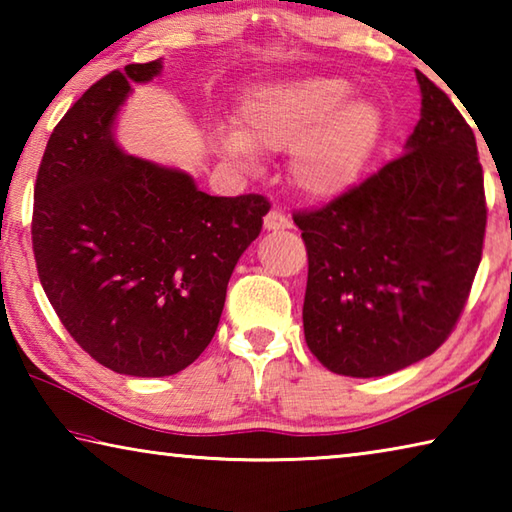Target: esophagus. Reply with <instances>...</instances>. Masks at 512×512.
I'll return each mask as SVG.
<instances>
[{"mask_svg": "<svg viewBox=\"0 0 512 512\" xmlns=\"http://www.w3.org/2000/svg\"><path fill=\"white\" fill-rule=\"evenodd\" d=\"M264 228L268 232H280V230H291L293 228V221L289 219L287 214L280 212V210H271L264 216Z\"/></svg>", "mask_w": 512, "mask_h": 512, "instance_id": "esophagus-1", "label": "esophagus"}]
</instances>
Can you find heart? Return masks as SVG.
<instances>
[{
	"label": "heart",
	"mask_w": 512,
	"mask_h": 512,
	"mask_svg": "<svg viewBox=\"0 0 512 512\" xmlns=\"http://www.w3.org/2000/svg\"><path fill=\"white\" fill-rule=\"evenodd\" d=\"M350 94L339 76L259 83L241 99L235 131L216 135V149L244 164L257 162V153L291 149L298 192L332 201L357 183L384 128L375 103Z\"/></svg>",
	"instance_id": "b5f03b06"
}]
</instances>
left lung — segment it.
Here are the masks:
<instances>
[{"instance_id":"1","label":"left lung","mask_w":512,"mask_h":512,"mask_svg":"<svg viewBox=\"0 0 512 512\" xmlns=\"http://www.w3.org/2000/svg\"><path fill=\"white\" fill-rule=\"evenodd\" d=\"M420 121L404 155L323 210L296 214L309 255L305 341L327 370L384 377L436 352L472 289L485 235L476 140L415 69Z\"/></svg>"}]
</instances>
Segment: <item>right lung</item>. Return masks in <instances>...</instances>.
Masks as SVG:
<instances>
[{"label": "right lung", "mask_w": 512, "mask_h": 512, "mask_svg": "<svg viewBox=\"0 0 512 512\" xmlns=\"http://www.w3.org/2000/svg\"><path fill=\"white\" fill-rule=\"evenodd\" d=\"M160 72L162 58L94 83L51 133L33 194L51 307L94 361L131 377L176 375L201 357L271 210L264 196H210L187 171L121 149L117 117L133 83Z\"/></svg>", "instance_id": "add662e5"}]
</instances>
